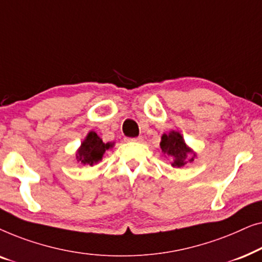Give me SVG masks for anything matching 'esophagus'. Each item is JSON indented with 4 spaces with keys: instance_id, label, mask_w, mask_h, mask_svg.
Masks as SVG:
<instances>
[{
    "instance_id": "esophagus-1",
    "label": "esophagus",
    "mask_w": 262,
    "mask_h": 262,
    "mask_svg": "<svg viewBox=\"0 0 262 262\" xmlns=\"http://www.w3.org/2000/svg\"><path fill=\"white\" fill-rule=\"evenodd\" d=\"M126 141H130V142H138V143H141V142H143V137H142V136H139V137L130 138V139H126Z\"/></svg>"
}]
</instances>
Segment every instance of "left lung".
Instances as JSON below:
<instances>
[{
	"instance_id": "1",
	"label": "left lung",
	"mask_w": 262,
	"mask_h": 262,
	"mask_svg": "<svg viewBox=\"0 0 262 262\" xmlns=\"http://www.w3.org/2000/svg\"><path fill=\"white\" fill-rule=\"evenodd\" d=\"M160 146L163 155L170 157L171 166L175 168L185 167L186 164L192 163L196 157L195 152L186 145L184 137L178 131L163 134Z\"/></svg>"
}]
</instances>
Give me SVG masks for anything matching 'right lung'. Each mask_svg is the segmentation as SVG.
I'll list each match as a JSON object with an SVG mask.
<instances>
[{
  "label": "right lung",
  "mask_w": 262,
  "mask_h": 262,
  "mask_svg": "<svg viewBox=\"0 0 262 262\" xmlns=\"http://www.w3.org/2000/svg\"><path fill=\"white\" fill-rule=\"evenodd\" d=\"M113 143H103L102 139L96 135V132L91 131L81 143L77 150L76 160L84 166H94L102 160L106 150L111 149Z\"/></svg>",
  "instance_id": "obj_1"
}]
</instances>
